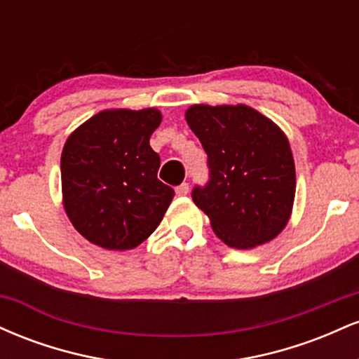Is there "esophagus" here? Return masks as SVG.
<instances>
[{"instance_id": "34e87169", "label": "esophagus", "mask_w": 359, "mask_h": 359, "mask_svg": "<svg viewBox=\"0 0 359 359\" xmlns=\"http://www.w3.org/2000/svg\"><path fill=\"white\" fill-rule=\"evenodd\" d=\"M175 194H177V196H180V197L187 196V194H189V184H185V182L180 184L179 187L175 189Z\"/></svg>"}]
</instances>
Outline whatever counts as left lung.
<instances>
[{"instance_id":"obj_1","label":"left lung","mask_w":359,"mask_h":359,"mask_svg":"<svg viewBox=\"0 0 359 359\" xmlns=\"http://www.w3.org/2000/svg\"><path fill=\"white\" fill-rule=\"evenodd\" d=\"M185 119L209 165V182L197 185L192 199L216 236L238 250L277 238L295 197V163L285 133L246 104H194Z\"/></svg>"}]
</instances>
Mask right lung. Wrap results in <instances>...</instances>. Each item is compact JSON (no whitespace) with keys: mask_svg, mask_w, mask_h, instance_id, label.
Listing matches in <instances>:
<instances>
[{"mask_svg":"<svg viewBox=\"0 0 359 359\" xmlns=\"http://www.w3.org/2000/svg\"><path fill=\"white\" fill-rule=\"evenodd\" d=\"M162 113L104 109L74 130L60 156L62 203L74 228L106 250H133L155 231L174 199L156 179L150 147Z\"/></svg>","mask_w":359,"mask_h":359,"instance_id":"right-lung-1","label":"right lung"}]
</instances>
